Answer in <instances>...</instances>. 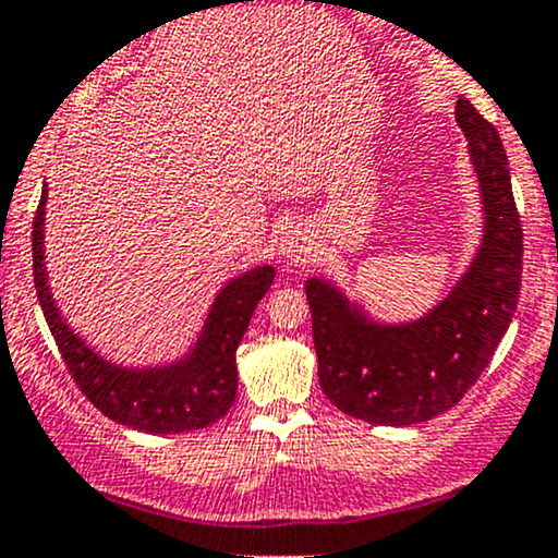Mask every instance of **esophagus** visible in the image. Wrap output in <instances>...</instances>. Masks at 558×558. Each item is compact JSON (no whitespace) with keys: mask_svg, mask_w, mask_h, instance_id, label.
Masks as SVG:
<instances>
[{"mask_svg":"<svg viewBox=\"0 0 558 558\" xmlns=\"http://www.w3.org/2000/svg\"><path fill=\"white\" fill-rule=\"evenodd\" d=\"M280 246H283L286 257H291L293 262H306L312 257V246L306 235H301V230H288Z\"/></svg>","mask_w":558,"mask_h":558,"instance_id":"1","label":"esophagus"}]
</instances>
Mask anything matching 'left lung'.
<instances>
[{
    "label": "left lung",
    "mask_w": 558,
    "mask_h": 558,
    "mask_svg": "<svg viewBox=\"0 0 558 558\" xmlns=\"http://www.w3.org/2000/svg\"><path fill=\"white\" fill-rule=\"evenodd\" d=\"M457 123L470 138L485 204L475 262L427 317L373 325L325 280L306 283L319 386L349 417L420 425L457 407L509 330L522 286V226L498 131L466 99Z\"/></svg>",
    "instance_id": "left-lung-1"
}]
</instances>
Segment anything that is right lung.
I'll return each mask as SVG.
<instances>
[{"instance_id": "add662e5", "label": "right lung", "mask_w": 558, "mask_h": 558, "mask_svg": "<svg viewBox=\"0 0 558 558\" xmlns=\"http://www.w3.org/2000/svg\"><path fill=\"white\" fill-rule=\"evenodd\" d=\"M44 204L47 189L41 191L34 215V283L62 362L83 396L105 417L144 433L202 430L226 417L239 388L235 349L252 323L259 299L272 286V267H257L222 288L194 354L185 362L144 373L112 367L83 345L57 312L44 275Z\"/></svg>"}]
</instances>
